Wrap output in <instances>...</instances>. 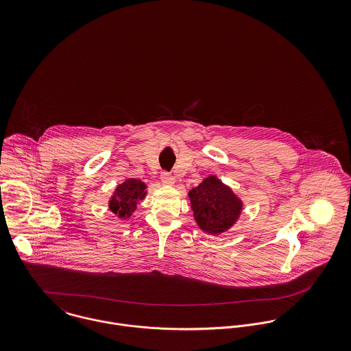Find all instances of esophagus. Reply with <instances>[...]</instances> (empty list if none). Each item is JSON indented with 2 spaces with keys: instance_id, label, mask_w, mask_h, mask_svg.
Returning <instances> with one entry per match:
<instances>
[{
  "instance_id": "esophagus-1",
  "label": "esophagus",
  "mask_w": 351,
  "mask_h": 351,
  "mask_svg": "<svg viewBox=\"0 0 351 351\" xmlns=\"http://www.w3.org/2000/svg\"><path fill=\"white\" fill-rule=\"evenodd\" d=\"M160 181L165 185H173L174 184V177L169 171H162L160 173Z\"/></svg>"
}]
</instances>
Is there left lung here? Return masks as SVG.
Returning <instances> with one entry per match:
<instances>
[{"label": "left lung", "mask_w": 351, "mask_h": 351, "mask_svg": "<svg viewBox=\"0 0 351 351\" xmlns=\"http://www.w3.org/2000/svg\"><path fill=\"white\" fill-rule=\"evenodd\" d=\"M189 199L197 224L209 234H220L230 228L242 209L241 201L216 177L205 178L189 192Z\"/></svg>", "instance_id": "1"}]
</instances>
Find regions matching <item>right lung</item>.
Segmentation results:
<instances>
[{"instance_id":"1","label":"right lung","mask_w":351,"mask_h":351,"mask_svg":"<svg viewBox=\"0 0 351 351\" xmlns=\"http://www.w3.org/2000/svg\"><path fill=\"white\" fill-rule=\"evenodd\" d=\"M146 196V185L141 180H127L117 186L114 196L109 201V208L120 217H130L136 209V202Z\"/></svg>"}]
</instances>
